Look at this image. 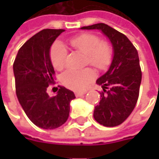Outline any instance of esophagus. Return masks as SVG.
Segmentation results:
<instances>
[{"instance_id":"obj_1","label":"esophagus","mask_w":159,"mask_h":159,"mask_svg":"<svg viewBox=\"0 0 159 159\" xmlns=\"http://www.w3.org/2000/svg\"><path fill=\"white\" fill-rule=\"evenodd\" d=\"M84 94H86V92H85V91H83V92L76 91V92H75V97H81V96H83V95H84Z\"/></svg>"}]
</instances>
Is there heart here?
I'll list each match as a JSON object with an SVG mask.
<instances>
[{
	"label": "heart",
	"instance_id": "obj_1",
	"mask_svg": "<svg viewBox=\"0 0 159 159\" xmlns=\"http://www.w3.org/2000/svg\"><path fill=\"white\" fill-rule=\"evenodd\" d=\"M71 47L80 53L85 55V64H91L100 71H105L111 66L113 61V48L109 42L103 41L98 36L84 33L75 36L70 39ZM67 50L60 43H54L49 51V58L52 66L56 70H61L66 61ZM96 77L93 68L87 67L83 70H68L64 72L61 81L62 84L73 90H83Z\"/></svg>",
	"mask_w": 159,
	"mask_h": 159
}]
</instances>
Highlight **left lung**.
Returning a JSON list of instances; mask_svg holds the SVG:
<instances>
[{"instance_id":"1","label":"left lung","mask_w":159,"mask_h":159,"mask_svg":"<svg viewBox=\"0 0 159 159\" xmlns=\"http://www.w3.org/2000/svg\"><path fill=\"white\" fill-rule=\"evenodd\" d=\"M82 29H99L111 41L114 56L109 71L97 80L102 85L94 118L103 126L121 124L133 112L139 97L142 71L138 52L129 39L110 25L99 23Z\"/></svg>"}]
</instances>
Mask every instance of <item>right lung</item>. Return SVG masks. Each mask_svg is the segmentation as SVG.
Returning <instances> with one entry per match:
<instances>
[{
    "mask_svg": "<svg viewBox=\"0 0 159 159\" xmlns=\"http://www.w3.org/2000/svg\"><path fill=\"white\" fill-rule=\"evenodd\" d=\"M63 29H43L30 38L18 50L14 74L18 101L28 119L42 129H56L66 122L73 91L59 85L57 96L47 89L54 84V69L49 48Z\"/></svg>",
    "mask_w": 159,
    "mask_h": 159,
    "instance_id": "right-lung-1",
    "label": "right lung"
}]
</instances>
